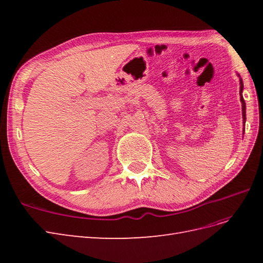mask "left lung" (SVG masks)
I'll return each instance as SVG.
<instances>
[{
  "instance_id": "left-lung-1",
  "label": "left lung",
  "mask_w": 263,
  "mask_h": 263,
  "mask_svg": "<svg viewBox=\"0 0 263 263\" xmlns=\"http://www.w3.org/2000/svg\"><path fill=\"white\" fill-rule=\"evenodd\" d=\"M238 77L240 78V76H239V74H238ZM239 80H240V91H239V94H240V102H241V105H242V118H243V125H245V123H246V103H245V100H243V98H242L243 83H242L241 78L239 79ZM243 129H245V127H243Z\"/></svg>"
}]
</instances>
